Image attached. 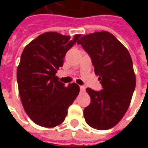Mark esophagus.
I'll list each match as a JSON object with an SVG mask.
<instances>
[{
	"instance_id": "1",
	"label": "esophagus",
	"mask_w": 148,
	"mask_h": 148,
	"mask_svg": "<svg viewBox=\"0 0 148 148\" xmlns=\"http://www.w3.org/2000/svg\"><path fill=\"white\" fill-rule=\"evenodd\" d=\"M80 90L81 92H85V91H86V87L84 86H81Z\"/></svg>"
}]
</instances>
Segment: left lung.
Returning a JSON list of instances; mask_svg holds the SVG:
<instances>
[{"label": "left lung", "instance_id": "obj_1", "mask_svg": "<svg viewBox=\"0 0 148 148\" xmlns=\"http://www.w3.org/2000/svg\"><path fill=\"white\" fill-rule=\"evenodd\" d=\"M81 44L92 59L101 91L86 88L91 102L84 109L88 125L107 130L120 122L130 106L136 79L127 48L109 32H97L82 37Z\"/></svg>", "mask_w": 148, "mask_h": 148}]
</instances>
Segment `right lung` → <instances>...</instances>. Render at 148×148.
<instances>
[{
  "instance_id": "obj_1",
  "label": "right lung",
  "mask_w": 148,
  "mask_h": 148,
  "mask_svg": "<svg viewBox=\"0 0 148 148\" xmlns=\"http://www.w3.org/2000/svg\"><path fill=\"white\" fill-rule=\"evenodd\" d=\"M80 37L77 34L71 39L48 32L31 41L22 52L16 72L19 94L24 111L41 127L62 124L79 93L78 85L66 86L55 74L62 66L66 52Z\"/></svg>"
}]
</instances>
